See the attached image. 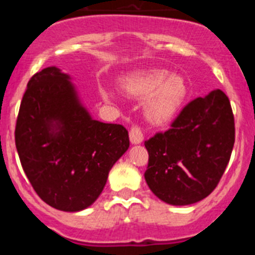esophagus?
I'll use <instances>...</instances> for the list:
<instances>
[{
  "mask_svg": "<svg viewBox=\"0 0 255 255\" xmlns=\"http://www.w3.org/2000/svg\"><path fill=\"white\" fill-rule=\"evenodd\" d=\"M129 135H130V141H131L132 144H139L143 141V131H141L140 126H136V125L132 126L129 131Z\"/></svg>",
  "mask_w": 255,
  "mask_h": 255,
  "instance_id": "1",
  "label": "esophagus"
}]
</instances>
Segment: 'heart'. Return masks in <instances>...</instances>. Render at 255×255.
I'll return each instance as SVG.
<instances>
[{
	"instance_id": "1",
	"label": "heart",
	"mask_w": 255,
	"mask_h": 255,
	"mask_svg": "<svg viewBox=\"0 0 255 255\" xmlns=\"http://www.w3.org/2000/svg\"><path fill=\"white\" fill-rule=\"evenodd\" d=\"M121 89L128 96L144 98V114L153 124H164L179 112L186 98L184 79L161 69L134 71L121 79ZM102 96L112 100L114 93L103 88Z\"/></svg>"
}]
</instances>
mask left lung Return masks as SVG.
<instances>
[{"instance_id":"8db88e82","label":"left lung","mask_w":255,"mask_h":255,"mask_svg":"<svg viewBox=\"0 0 255 255\" xmlns=\"http://www.w3.org/2000/svg\"><path fill=\"white\" fill-rule=\"evenodd\" d=\"M235 143V121L220 89L182 108L164 132L144 141L149 158L144 177L155 197L188 206L208 197L218 185Z\"/></svg>"}]
</instances>
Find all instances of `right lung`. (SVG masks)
<instances>
[{"instance_id":"1","label":"right lung","mask_w":255,"mask_h":255,"mask_svg":"<svg viewBox=\"0 0 255 255\" xmlns=\"http://www.w3.org/2000/svg\"><path fill=\"white\" fill-rule=\"evenodd\" d=\"M69 79L55 66L31 76L17 115L15 144L40 199L60 211L78 212L100 197L130 141L123 125L92 119Z\"/></svg>"}]
</instances>
